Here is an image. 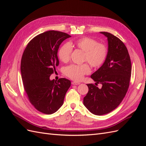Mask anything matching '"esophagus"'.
I'll use <instances>...</instances> for the list:
<instances>
[{"mask_svg":"<svg viewBox=\"0 0 146 146\" xmlns=\"http://www.w3.org/2000/svg\"><path fill=\"white\" fill-rule=\"evenodd\" d=\"M72 84L73 85H80V83L78 82H72Z\"/></svg>","mask_w":146,"mask_h":146,"instance_id":"34e87169","label":"esophagus"}]
</instances>
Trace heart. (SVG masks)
<instances>
[{
	"instance_id": "obj_1",
	"label": "heart",
	"mask_w": 146,
	"mask_h": 146,
	"mask_svg": "<svg viewBox=\"0 0 146 146\" xmlns=\"http://www.w3.org/2000/svg\"><path fill=\"white\" fill-rule=\"evenodd\" d=\"M76 47L84 52L83 61H86L92 67L99 68L106 60L108 55L107 47L102 43H98L95 39L83 37L74 42L66 43L60 47L58 51V57L63 63H67L70 59L72 48ZM91 71L88 64L81 65L71 64L64 69L66 76L74 80L79 81L83 78L84 75Z\"/></svg>"
}]
</instances>
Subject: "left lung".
<instances>
[{
	"mask_svg": "<svg viewBox=\"0 0 146 146\" xmlns=\"http://www.w3.org/2000/svg\"><path fill=\"white\" fill-rule=\"evenodd\" d=\"M107 38L108 55L104 63L91 76L95 85L87 84L88 92L83 104L95 115H103L116 108L129 86L131 72L130 58L127 48L120 39L108 32H100Z\"/></svg>",
	"mask_w": 146,
	"mask_h": 146,
	"instance_id": "left-lung-1",
	"label": "left lung"
}]
</instances>
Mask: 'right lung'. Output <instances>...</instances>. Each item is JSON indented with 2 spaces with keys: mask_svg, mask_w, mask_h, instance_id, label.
<instances>
[{
  "mask_svg": "<svg viewBox=\"0 0 146 146\" xmlns=\"http://www.w3.org/2000/svg\"><path fill=\"white\" fill-rule=\"evenodd\" d=\"M70 37L55 30L39 34L29 42L22 56L21 72L25 91L31 104L42 113L51 114L58 111L71 85L64 78L57 82L50 79L55 66L59 65V47Z\"/></svg>",
  "mask_w": 146,
  "mask_h": 146,
  "instance_id": "obj_1",
  "label": "right lung"
}]
</instances>
